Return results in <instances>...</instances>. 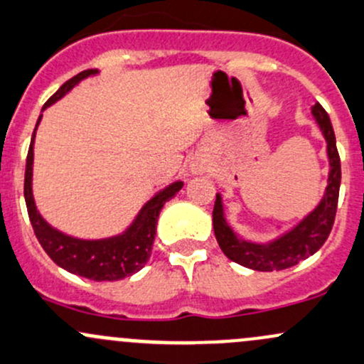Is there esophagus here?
Listing matches in <instances>:
<instances>
[{
	"label": "esophagus",
	"instance_id": "esophagus-1",
	"mask_svg": "<svg viewBox=\"0 0 364 364\" xmlns=\"http://www.w3.org/2000/svg\"><path fill=\"white\" fill-rule=\"evenodd\" d=\"M205 169L202 166H192V172L193 174H198V172H204Z\"/></svg>",
	"mask_w": 364,
	"mask_h": 364
}]
</instances>
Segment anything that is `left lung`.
<instances>
[{"mask_svg": "<svg viewBox=\"0 0 364 364\" xmlns=\"http://www.w3.org/2000/svg\"><path fill=\"white\" fill-rule=\"evenodd\" d=\"M312 117L321 134H323L324 141H326L328 166H330L326 181L328 185L324 188L319 204L307 216L301 218L294 227L282 232L275 239L269 240V242H252V240L240 237L228 225L227 216H225L223 197H221V193H216L213 211L214 235H216L221 251L232 262L247 267L251 270H258V272L284 270L312 256L326 242L335 221L342 171H340V156L336 151L333 125H331L330 117L319 102L312 106Z\"/></svg>", "mask_w": 364, "mask_h": 364, "instance_id": "left-lung-1", "label": "left lung"}]
</instances>
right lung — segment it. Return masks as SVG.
<instances>
[{"mask_svg": "<svg viewBox=\"0 0 364 364\" xmlns=\"http://www.w3.org/2000/svg\"><path fill=\"white\" fill-rule=\"evenodd\" d=\"M99 75L97 70H87L80 75L68 80L55 94L48 99L41 108V113L59 99L70 92L73 87L78 85L82 80L89 76ZM41 117H38L36 127L31 137L28 160H26V178H24V198L28 205V214L33 230L40 240L45 252L68 272L80 275V277L92 279V281H120L129 275L139 272L146 265L151 255L153 240L156 235V221L162 211L164 204L171 200L179 190L183 188V181H174L166 188L156 192L148 202H144L139 213L134 216L124 232L102 239H80V237L68 235L52 227L36 208L33 197V162H34V139H36L38 125Z\"/></svg>", "mask_w": 364, "mask_h": 364, "instance_id": "right-lung-1", "label": "right lung"}]
</instances>
